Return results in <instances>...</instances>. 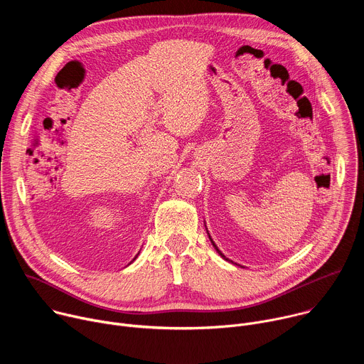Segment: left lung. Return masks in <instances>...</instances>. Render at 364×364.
I'll return each instance as SVG.
<instances>
[{
    "mask_svg": "<svg viewBox=\"0 0 364 364\" xmlns=\"http://www.w3.org/2000/svg\"><path fill=\"white\" fill-rule=\"evenodd\" d=\"M205 232H207V235H209V239H210V242H212V245H213V247H215V249H216V252H218V253H219V255H220V256H222V257H223V259H225V261H229V259H228V257H226V256H225V255H223V253H222V252H220V250H219V247H218V246H216V243H215V242H213V239H212V236H210V233H209V230H207V228H205ZM229 262H232V261H229ZM236 265H237V264H236ZM239 267H240V265H239Z\"/></svg>",
    "mask_w": 364,
    "mask_h": 364,
    "instance_id": "left-lung-1",
    "label": "left lung"
}]
</instances>
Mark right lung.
I'll return each mask as SVG.
<instances>
[{
  "mask_svg": "<svg viewBox=\"0 0 364 364\" xmlns=\"http://www.w3.org/2000/svg\"><path fill=\"white\" fill-rule=\"evenodd\" d=\"M138 255H139V252H138ZM138 255H136V256H138ZM136 256H135V257H134V261H135V259H136Z\"/></svg>",
  "mask_w": 364,
  "mask_h": 364,
  "instance_id": "obj_1",
  "label": "right lung"
}]
</instances>
